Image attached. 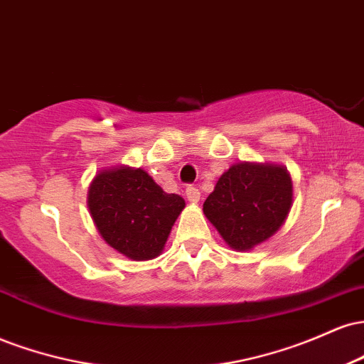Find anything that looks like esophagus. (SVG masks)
I'll return each instance as SVG.
<instances>
[{"instance_id": "34e87169", "label": "esophagus", "mask_w": 364, "mask_h": 364, "mask_svg": "<svg viewBox=\"0 0 364 364\" xmlns=\"http://www.w3.org/2000/svg\"><path fill=\"white\" fill-rule=\"evenodd\" d=\"M185 195H186V198L190 200L191 203H196V202H198V200H200V191H198V188L193 186V185H190V186L186 188Z\"/></svg>"}]
</instances>
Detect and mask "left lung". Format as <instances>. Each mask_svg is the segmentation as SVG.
Returning <instances> with one entry per match:
<instances>
[{
  "mask_svg": "<svg viewBox=\"0 0 364 364\" xmlns=\"http://www.w3.org/2000/svg\"><path fill=\"white\" fill-rule=\"evenodd\" d=\"M292 207V181L279 164H232L203 203V214L223 240L248 252L281 229Z\"/></svg>",
  "mask_w": 364,
  "mask_h": 364,
  "instance_id": "obj_1",
  "label": "left lung"
}]
</instances>
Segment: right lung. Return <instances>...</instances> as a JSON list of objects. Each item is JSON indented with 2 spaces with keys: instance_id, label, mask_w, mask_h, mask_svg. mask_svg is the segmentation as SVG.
<instances>
[{
  "instance_id": "1",
  "label": "right lung",
  "mask_w": 364,
  "mask_h": 364,
  "mask_svg": "<svg viewBox=\"0 0 364 364\" xmlns=\"http://www.w3.org/2000/svg\"><path fill=\"white\" fill-rule=\"evenodd\" d=\"M87 205L102 240L140 262L162 253L185 200L166 193L141 168L119 166L95 174Z\"/></svg>"
}]
</instances>
